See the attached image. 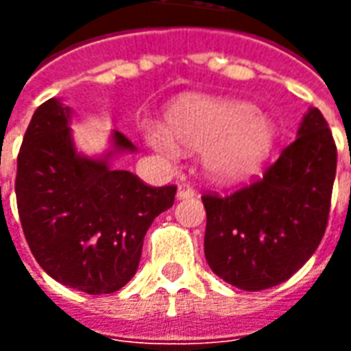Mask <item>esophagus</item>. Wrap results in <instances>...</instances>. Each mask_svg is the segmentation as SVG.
<instances>
[{
    "label": "esophagus",
    "mask_w": 351,
    "mask_h": 351,
    "mask_svg": "<svg viewBox=\"0 0 351 351\" xmlns=\"http://www.w3.org/2000/svg\"><path fill=\"white\" fill-rule=\"evenodd\" d=\"M193 195H195V190L191 188L190 184H186V182L178 184V191H176V197H178V199H190V197H193Z\"/></svg>",
    "instance_id": "1"
}]
</instances>
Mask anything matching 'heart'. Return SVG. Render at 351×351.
I'll return each mask as SVG.
<instances>
[{
	"instance_id": "b5f03b06",
	"label": "heart",
	"mask_w": 351,
	"mask_h": 351,
	"mask_svg": "<svg viewBox=\"0 0 351 351\" xmlns=\"http://www.w3.org/2000/svg\"><path fill=\"white\" fill-rule=\"evenodd\" d=\"M146 145L165 160L182 148L203 152L206 176L218 184H239L258 175L276 143V128L252 103L208 95H188L167 112V128H145Z\"/></svg>"
}]
</instances>
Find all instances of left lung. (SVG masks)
Listing matches in <instances>:
<instances>
[{
  "label": "left lung",
  "mask_w": 351,
  "mask_h": 351,
  "mask_svg": "<svg viewBox=\"0 0 351 351\" xmlns=\"http://www.w3.org/2000/svg\"><path fill=\"white\" fill-rule=\"evenodd\" d=\"M337 175V146L324 114L308 108L261 180L228 197L203 195L205 258L214 274L244 291L278 286L322 243Z\"/></svg>",
  "instance_id": "obj_1"
}]
</instances>
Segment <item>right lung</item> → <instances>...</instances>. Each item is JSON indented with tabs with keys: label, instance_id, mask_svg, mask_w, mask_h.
Segmentation results:
<instances>
[{
	"label": "right lung",
	"instance_id": "add662e5",
	"mask_svg": "<svg viewBox=\"0 0 351 351\" xmlns=\"http://www.w3.org/2000/svg\"><path fill=\"white\" fill-rule=\"evenodd\" d=\"M71 108L56 97L32 116L16 165V205L29 250L49 276L90 295L114 293L137 272L156 216L175 203L176 186L152 188L110 158L135 152L112 133L103 158L77 152Z\"/></svg>",
	"mask_w": 351,
	"mask_h": 351
}]
</instances>
